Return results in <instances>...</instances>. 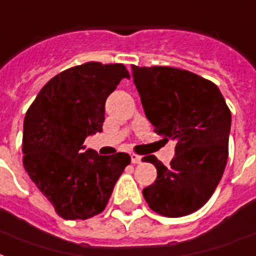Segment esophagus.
I'll use <instances>...</instances> for the list:
<instances>
[{
	"label": "esophagus",
	"instance_id": "1",
	"mask_svg": "<svg viewBox=\"0 0 256 256\" xmlns=\"http://www.w3.org/2000/svg\"><path fill=\"white\" fill-rule=\"evenodd\" d=\"M130 156H132V162H133V164H140V162H141V156L137 154V153H132Z\"/></svg>",
	"mask_w": 256,
	"mask_h": 256
}]
</instances>
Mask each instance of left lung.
Segmentation results:
<instances>
[{
    "label": "left lung",
    "mask_w": 256,
    "mask_h": 256,
    "mask_svg": "<svg viewBox=\"0 0 256 256\" xmlns=\"http://www.w3.org/2000/svg\"><path fill=\"white\" fill-rule=\"evenodd\" d=\"M132 69L154 133L175 142L168 166L153 154L142 158L157 170L154 183L144 188V198L164 217L191 214L210 200L224 174L230 110L214 82L188 70L136 65Z\"/></svg>",
    "instance_id": "left-lung-1"
}]
</instances>
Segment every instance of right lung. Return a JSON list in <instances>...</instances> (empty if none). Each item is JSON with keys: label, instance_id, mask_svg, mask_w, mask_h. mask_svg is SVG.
<instances>
[{"label": "right lung", "instance_id": "1", "mask_svg": "<svg viewBox=\"0 0 256 256\" xmlns=\"http://www.w3.org/2000/svg\"><path fill=\"white\" fill-rule=\"evenodd\" d=\"M122 78H130L123 64L73 66L52 77L26 114L22 166L62 218L102 213L132 162L128 153L82 150L85 138L103 130L106 100Z\"/></svg>", "mask_w": 256, "mask_h": 256}]
</instances>
